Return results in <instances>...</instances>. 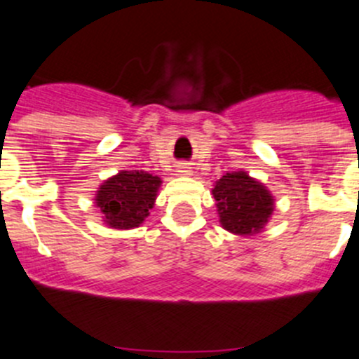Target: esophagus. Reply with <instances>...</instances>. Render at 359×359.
Returning <instances> with one entry per match:
<instances>
[{
  "instance_id": "34e87169",
  "label": "esophagus",
  "mask_w": 359,
  "mask_h": 359,
  "mask_svg": "<svg viewBox=\"0 0 359 359\" xmlns=\"http://www.w3.org/2000/svg\"><path fill=\"white\" fill-rule=\"evenodd\" d=\"M179 173H182V175H191V166L187 165V163H180Z\"/></svg>"
}]
</instances>
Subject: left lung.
Masks as SVG:
<instances>
[{
    "instance_id": "obj_1",
    "label": "left lung",
    "mask_w": 359,
    "mask_h": 359,
    "mask_svg": "<svg viewBox=\"0 0 359 359\" xmlns=\"http://www.w3.org/2000/svg\"><path fill=\"white\" fill-rule=\"evenodd\" d=\"M222 228L236 235L261 231L273 212V198L245 172L222 175L212 189Z\"/></svg>"
}]
</instances>
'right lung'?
<instances>
[{"instance_id":"right-lung-1","label":"right lung","mask_w":359,"mask_h":359,"mask_svg":"<svg viewBox=\"0 0 359 359\" xmlns=\"http://www.w3.org/2000/svg\"><path fill=\"white\" fill-rule=\"evenodd\" d=\"M159 186L161 179L147 172H121L103 182L96 194V205L110 228H137L149 215Z\"/></svg>"}]
</instances>
